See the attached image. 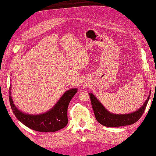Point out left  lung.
I'll list each match as a JSON object with an SVG mask.
<instances>
[{
    "instance_id": "1",
    "label": "left lung",
    "mask_w": 156,
    "mask_h": 156,
    "mask_svg": "<svg viewBox=\"0 0 156 156\" xmlns=\"http://www.w3.org/2000/svg\"><path fill=\"white\" fill-rule=\"evenodd\" d=\"M151 92L149 91V95L147 99L145 100L144 104L139 110L135 112L125 114H119L110 112L108 110L106 109L102 104L98 100L96 97L92 93H89L90 97V100L92 108L96 116V119L98 122L101 125L108 127H118L121 126L131 125L132 124L135 123L141 118L142 114H144L147 106L148 101L150 97Z\"/></svg>"
}]
</instances>
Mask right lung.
Listing matches in <instances>:
<instances>
[{
    "label": "right lung",
    "mask_w": 156,
    "mask_h": 156,
    "mask_svg": "<svg viewBox=\"0 0 156 156\" xmlns=\"http://www.w3.org/2000/svg\"><path fill=\"white\" fill-rule=\"evenodd\" d=\"M9 89V101L12 112L16 118L28 128L39 132H55L67 125L68 106L77 92V88H72L65 91L51 109L39 114H27L19 110L12 99L11 87Z\"/></svg>",
    "instance_id": "add662e5"
}]
</instances>
